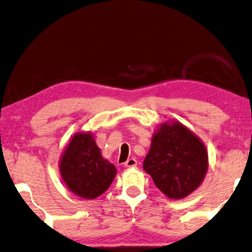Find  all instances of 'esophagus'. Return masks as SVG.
Listing matches in <instances>:
<instances>
[{
  "label": "esophagus",
  "mask_w": 252,
  "mask_h": 252,
  "mask_svg": "<svg viewBox=\"0 0 252 252\" xmlns=\"http://www.w3.org/2000/svg\"><path fill=\"white\" fill-rule=\"evenodd\" d=\"M136 164H138V161H136L134 158H130V159L125 163L126 168H133V167H135Z\"/></svg>",
  "instance_id": "34e87169"
}]
</instances>
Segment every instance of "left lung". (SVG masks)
Wrapping results in <instances>:
<instances>
[{"instance_id": "left-lung-1", "label": "left lung", "mask_w": 252, "mask_h": 252, "mask_svg": "<svg viewBox=\"0 0 252 252\" xmlns=\"http://www.w3.org/2000/svg\"><path fill=\"white\" fill-rule=\"evenodd\" d=\"M207 148L181 122H162L151 139L143 169L169 199L180 200L198 189L208 172Z\"/></svg>"}]
</instances>
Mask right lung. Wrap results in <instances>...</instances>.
Masks as SVG:
<instances>
[{
  "instance_id": "1",
  "label": "right lung",
  "mask_w": 252,
  "mask_h": 252,
  "mask_svg": "<svg viewBox=\"0 0 252 252\" xmlns=\"http://www.w3.org/2000/svg\"><path fill=\"white\" fill-rule=\"evenodd\" d=\"M59 170L67 189L87 200L104 193L117 174L116 167L102 157L91 131L73 134L60 158Z\"/></svg>"
}]
</instances>
